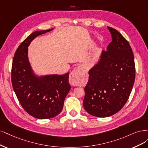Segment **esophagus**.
<instances>
[{
  "label": "esophagus",
  "instance_id": "34e87169",
  "mask_svg": "<svg viewBox=\"0 0 148 148\" xmlns=\"http://www.w3.org/2000/svg\"><path fill=\"white\" fill-rule=\"evenodd\" d=\"M80 67H77L71 72L69 75V82L71 85H73V86H77V82L80 78Z\"/></svg>",
  "mask_w": 148,
  "mask_h": 148
}]
</instances>
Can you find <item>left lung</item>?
Returning <instances> with one entry per match:
<instances>
[{
	"label": "left lung",
	"mask_w": 148,
	"mask_h": 148,
	"mask_svg": "<svg viewBox=\"0 0 148 148\" xmlns=\"http://www.w3.org/2000/svg\"><path fill=\"white\" fill-rule=\"evenodd\" d=\"M112 41L89 71L83 105L90 115L106 117L119 112L129 98L135 79L134 56L120 32L108 27Z\"/></svg>",
	"instance_id": "8db88e82"
}]
</instances>
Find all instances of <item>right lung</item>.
I'll return each instance as SVG.
<instances>
[{
    "instance_id": "obj_1",
    "label": "right lung",
    "mask_w": 148,
    "mask_h": 148,
    "mask_svg": "<svg viewBox=\"0 0 148 148\" xmlns=\"http://www.w3.org/2000/svg\"><path fill=\"white\" fill-rule=\"evenodd\" d=\"M53 29L32 32L18 47L12 63V84L18 101L28 114L39 119L58 115L71 89L69 73L39 77L33 72L28 60L27 47L31 41Z\"/></svg>"
}]
</instances>
